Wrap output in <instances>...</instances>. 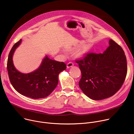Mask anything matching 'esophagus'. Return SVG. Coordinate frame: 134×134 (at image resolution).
<instances>
[{
  "label": "esophagus",
  "mask_w": 134,
  "mask_h": 134,
  "mask_svg": "<svg viewBox=\"0 0 134 134\" xmlns=\"http://www.w3.org/2000/svg\"><path fill=\"white\" fill-rule=\"evenodd\" d=\"M73 65H74V64L72 62H69L67 64V68H70V67L73 66Z\"/></svg>",
  "instance_id": "obj_1"
}]
</instances>
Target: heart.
I'll return each instance as SVG.
<instances>
[{
	"label": "heart",
	"instance_id": "1",
	"mask_svg": "<svg viewBox=\"0 0 134 134\" xmlns=\"http://www.w3.org/2000/svg\"><path fill=\"white\" fill-rule=\"evenodd\" d=\"M84 54V52H81L80 53V55H83Z\"/></svg>",
	"mask_w": 134,
	"mask_h": 134
}]
</instances>
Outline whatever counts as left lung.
<instances>
[{"label": "left lung", "mask_w": 134, "mask_h": 134, "mask_svg": "<svg viewBox=\"0 0 134 134\" xmlns=\"http://www.w3.org/2000/svg\"><path fill=\"white\" fill-rule=\"evenodd\" d=\"M76 62L82 73L79 86L87 97L94 100L112 97L121 88L127 75L125 52L111 39L103 53L90 52Z\"/></svg>", "instance_id": "1"}]
</instances>
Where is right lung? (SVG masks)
I'll return each mask as SVG.
<instances>
[{
  "label": "right lung",
  "instance_id": "add662e5",
  "mask_svg": "<svg viewBox=\"0 0 134 134\" xmlns=\"http://www.w3.org/2000/svg\"><path fill=\"white\" fill-rule=\"evenodd\" d=\"M21 41L16 42L9 53L7 68L10 82L17 92L25 97L34 99L46 98L57 87L58 75L66 69V65L46 55L40 67L34 71L28 74L18 71L14 66L13 55Z\"/></svg>",
  "mask_w": 134,
  "mask_h": 134
}]
</instances>
